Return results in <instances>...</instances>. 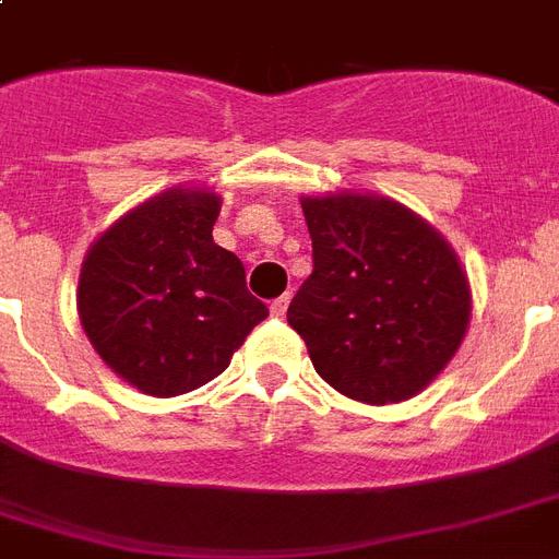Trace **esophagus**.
<instances>
[{"label":"esophagus","mask_w":559,"mask_h":559,"mask_svg":"<svg viewBox=\"0 0 559 559\" xmlns=\"http://www.w3.org/2000/svg\"><path fill=\"white\" fill-rule=\"evenodd\" d=\"M287 307H289V293H284V296H278L275 301H272L270 310H272V316H278L281 319V316L287 313Z\"/></svg>","instance_id":"esophagus-1"}]
</instances>
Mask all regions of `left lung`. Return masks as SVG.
Listing matches in <instances>:
<instances>
[{"mask_svg": "<svg viewBox=\"0 0 559 559\" xmlns=\"http://www.w3.org/2000/svg\"><path fill=\"white\" fill-rule=\"evenodd\" d=\"M313 272L289 328L333 389L385 406L426 389L459 350L469 287L447 240L377 193L301 197Z\"/></svg>", "mask_w": 559, "mask_h": 559, "instance_id": "1", "label": "left lung"}]
</instances>
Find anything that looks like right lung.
Segmentation results:
<instances>
[{
  "label": "right lung",
  "instance_id": "obj_1",
  "mask_svg": "<svg viewBox=\"0 0 559 559\" xmlns=\"http://www.w3.org/2000/svg\"><path fill=\"white\" fill-rule=\"evenodd\" d=\"M217 214V193L174 188L107 228L83 261V331L144 394L177 397L219 377L270 316L240 258L214 243Z\"/></svg>",
  "mask_w": 559,
  "mask_h": 559
}]
</instances>
